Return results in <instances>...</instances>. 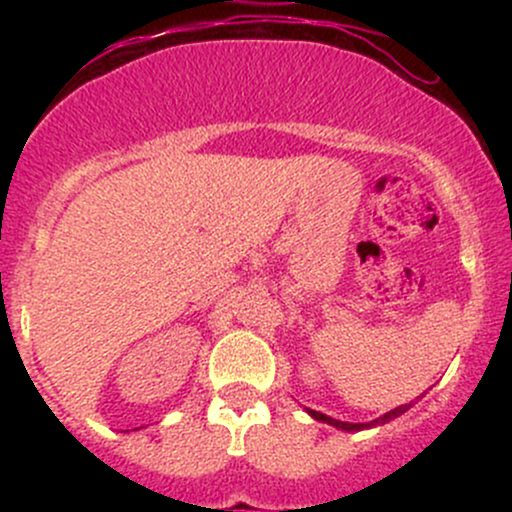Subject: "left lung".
<instances>
[{"instance_id": "left-lung-1", "label": "left lung", "mask_w": 512, "mask_h": 512, "mask_svg": "<svg viewBox=\"0 0 512 512\" xmlns=\"http://www.w3.org/2000/svg\"><path fill=\"white\" fill-rule=\"evenodd\" d=\"M407 409H409V404H402V407H397V409L387 411V414H383V416H380V419L370 421V424H344V421L330 419V416L320 414V411H313V409H308V414H310V416H315V419H317V421H325V424H330V426L344 428V431H361V428H370V426H378V424H385V421L395 419V416H399V414H404V411H407Z\"/></svg>"}]
</instances>
